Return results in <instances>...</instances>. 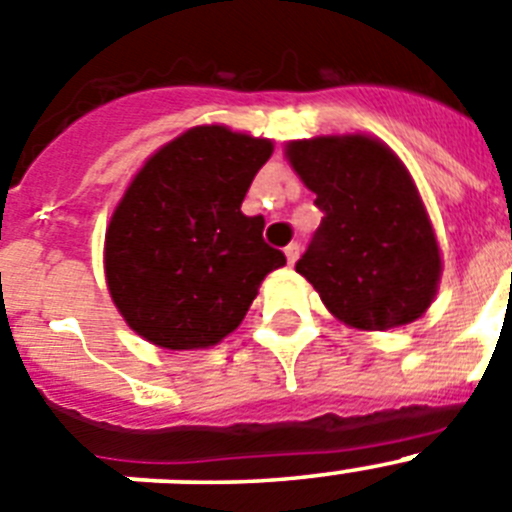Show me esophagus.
Masks as SVG:
<instances>
[{
	"instance_id": "esophagus-1",
	"label": "esophagus",
	"mask_w": 512,
	"mask_h": 512,
	"mask_svg": "<svg viewBox=\"0 0 512 512\" xmlns=\"http://www.w3.org/2000/svg\"><path fill=\"white\" fill-rule=\"evenodd\" d=\"M285 257H288L290 265H295V260H298V257H300V245H298V242H290V245L285 247Z\"/></svg>"
}]
</instances>
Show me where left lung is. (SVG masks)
Returning a JSON list of instances; mask_svg holds the SVG:
<instances>
[{
    "mask_svg": "<svg viewBox=\"0 0 512 512\" xmlns=\"http://www.w3.org/2000/svg\"><path fill=\"white\" fill-rule=\"evenodd\" d=\"M285 154L323 212L295 270L326 308L361 331L422 318L437 295L442 257L399 156L364 133L290 141Z\"/></svg>",
    "mask_w": 512,
    "mask_h": 512,
    "instance_id": "obj_1",
    "label": "left lung"
}]
</instances>
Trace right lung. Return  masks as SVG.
Listing matches in <instances>:
<instances>
[{"instance_id": "add662e5", "label": "right lung", "mask_w": 512, "mask_h": 512, "mask_svg": "<svg viewBox=\"0 0 512 512\" xmlns=\"http://www.w3.org/2000/svg\"><path fill=\"white\" fill-rule=\"evenodd\" d=\"M272 141L197 126L161 146L105 229V280L123 321L169 351L209 348L240 326L285 255L242 214Z\"/></svg>"}]
</instances>
